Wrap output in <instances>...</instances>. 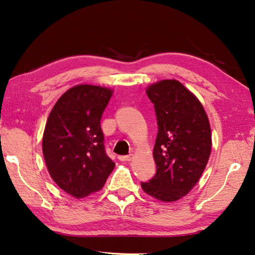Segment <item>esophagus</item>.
Listing matches in <instances>:
<instances>
[{
	"mask_svg": "<svg viewBox=\"0 0 255 255\" xmlns=\"http://www.w3.org/2000/svg\"><path fill=\"white\" fill-rule=\"evenodd\" d=\"M132 157H134V154H129V155H121L119 156V160L123 161V162H126V161H130Z\"/></svg>",
	"mask_w": 255,
	"mask_h": 255,
	"instance_id": "obj_1",
	"label": "esophagus"
}]
</instances>
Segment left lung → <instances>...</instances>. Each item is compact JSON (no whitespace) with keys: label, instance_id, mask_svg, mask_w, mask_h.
Wrapping results in <instances>:
<instances>
[{"label":"left lung","instance_id":"obj_1","mask_svg":"<svg viewBox=\"0 0 255 255\" xmlns=\"http://www.w3.org/2000/svg\"><path fill=\"white\" fill-rule=\"evenodd\" d=\"M157 120L154 157L156 173L142 183L147 195L175 202L200 180L211 154V128L200 100L176 79H163L146 88Z\"/></svg>","mask_w":255,"mask_h":255}]
</instances>
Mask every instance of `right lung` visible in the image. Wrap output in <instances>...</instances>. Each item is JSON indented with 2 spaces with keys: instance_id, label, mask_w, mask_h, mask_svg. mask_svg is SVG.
I'll return each mask as SVG.
<instances>
[{
  "instance_id": "right-lung-1",
  "label": "right lung",
  "mask_w": 255,
  "mask_h": 255,
  "mask_svg": "<svg viewBox=\"0 0 255 255\" xmlns=\"http://www.w3.org/2000/svg\"><path fill=\"white\" fill-rule=\"evenodd\" d=\"M112 94L108 87L76 85L56 101L47 118L42 148L48 173L76 199L101 191L116 165L104 151L100 125Z\"/></svg>"
}]
</instances>
